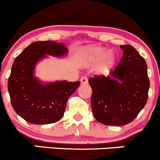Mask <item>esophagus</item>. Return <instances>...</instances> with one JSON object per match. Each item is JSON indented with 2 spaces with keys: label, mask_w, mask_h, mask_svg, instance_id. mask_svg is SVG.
I'll return each instance as SVG.
<instances>
[{
  "label": "esophagus",
  "mask_w": 160,
  "mask_h": 160,
  "mask_svg": "<svg viewBox=\"0 0 160 160\" xmlns=\"http://www.w3.org/2000/svg\"><path fill=\"white\" fill-rule=\"evenodd\" d=\"M80 82H81L82 84H87L88 83V80H87V77L86 76H83L80 78Z\"/></svg>",
  "instance_id": "34e87169"
}]
</instances>
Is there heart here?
I'll return each mask as SVG.
<instances>
[{
  "mask_svg": "<svg viewBox=\"0 0 160 160\" xmlns=\"http://www.w3.org/2000/svg\"><path fill=\"white\" fill-rule=\"evenodd\" d=\"M83 55L91 62H97L103 58L100 66L102 72L109 70L117 61V56L113 52H108V50L102 47H88L83 50Z\"/></svg>",
  "mask_w": 160,
  "mask_h": 160,
  "instance_id": "1",
  "label": "heart"
}]
</instances>
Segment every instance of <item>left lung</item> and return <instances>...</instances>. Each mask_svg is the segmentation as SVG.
Here are the masks:
<instances>
[{
  "instance_id": "obj_1",
  "label": "left lung",
  "mask_w": 160,
  "mask_h": 160,
  "mask_svg": "<svg viewBox=\"0 0 160 160\" xmlns=\"http://www.w3.org/2000/svg\"><path fill=\"white\" fill-rule=\"evenodd\" d=\"M123 51L118 66L110 75L94 76L91 107L95 119L105 125L121 126L132 122L147 104L149 80L145 60L131 45Z\"/></svg>"
}]
</instances>
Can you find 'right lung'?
<instances>
[{
  "mask_svg": "<svg viewBox=\"0 0 160 160\" xmlns=\"http://www.w3.org/2000/svg\"><path fill=\"white\" fill-rule=\"evenodd\" d=\"M67 49L62 43L33 42L15 59L8 88L15 112L32 124L58 122L63 116L69 97L80 82L57 81L43 84L33 76L38 62L47 55L62 57Z\"/></svg>",
  "mask_w": 160,
  "mask_h": 160,
  "instance_id": "right-lung-1",
  "label": "right lung"
}]
</instances>
